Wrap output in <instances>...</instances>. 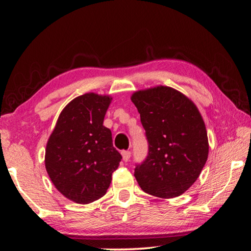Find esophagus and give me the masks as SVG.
Here are the masks:
<instances>
[{
    "instance_id": "34e87169",
    "label": "esophagus",
    "mask_w": 251,
    "mask_h": 251,
    "mask_svg": "<svg viewBox=\"0 0 251 251\" xmlns=\"http://www.w3.org/2000/svg\"><path fill=\"white\" fill-rule=\"evenodd\" d=\"M121 154H122L123 161H125V162H128L129 159H130V156H131V153H130L129 151H123Z\"/></svg>"
}]
</instances>
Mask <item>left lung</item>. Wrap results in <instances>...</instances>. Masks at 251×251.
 Instances as JSON below:
<instances>
[{
	"mask_svg": "<svg viewBox=\"0 0 251 251\" xmlns=\"http://www.w3.org/2000/svg\"><path fill=\"white\" fill-rule=\"evenodd\" d=\"M146 131L149 155L135 169L146 193L178 197L195 183L208 159L207 129L193 101L176 89L157 85L133 92Z\"/></svg>",
	"mask_w": 251,
	"mask_h": 251,
	"instance_id": "obj_1",
	"label": "left lung"
}]
</instances>
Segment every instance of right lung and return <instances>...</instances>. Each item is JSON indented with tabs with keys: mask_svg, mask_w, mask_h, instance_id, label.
Here are the masks:
<instances>
[{
	"mask_svg": "<svg viewBox=\"0 0 251 251\" xmlns=\"http://www.w3.org/2000/svg\"><path fill=\"white\" fill-rule=\"evenodd\" d=\"M112 97L88 92L65 106L48 139L47 173L54 187L76 203L98 200L109 187L122 156L102 125Z\"/></svg>",
	"mask_w": 251,
	"mask_h": 251,
	"instance_id": "add662e5",
	"label": "right lung"
}]
</instances>
